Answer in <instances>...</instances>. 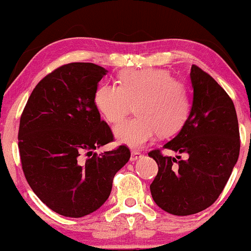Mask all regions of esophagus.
Listing matches in <instances>:
<instances>
[{
    "label": "esophagus",
    "instance_id": "1",
    "mask_svg": "<svg viewBox=\"0 0 251 251\" xmlns=\"http://www.w3.org/2000/svg\"><path fill=\"white\" fill-rule=\"evenodd\" d=\"M139 157H142V153L138 152V151H131V156H130V161H136L138 160Z\"/></svg>",
    "mask_w": 251,
    "mask_h": 251
}]
</instances>
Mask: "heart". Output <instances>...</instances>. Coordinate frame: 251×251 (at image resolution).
Listing matches in <instances>:
<instances>
[{"mask_svg": "<svg viewBox=\"0 0 251 251\" xmlns=\"http://www.w3.org/2000/svg\"><path fill=\"white\" fill-rule=\"evenodd\" d=\"M94 101L111 123L122 121L135 104L136 118L114 129L119 142L131 147H142L156 133L175 135L183 128L191 111L186 85L160 68L121 71L118 84L99 85Z\"/></svg>", "mask_w": 251, "mask_h": 251, "instance_id": "heart-1", "label": "heart"}]
</instances>
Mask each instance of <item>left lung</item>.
Returning <instances> with one entry per match:
<instances>
[{
  "instance_id": "8db88e82",
  "label": "left lung",
  "mask_w": 251,
  "mask_h": 251,
  "mask_svg": "<svg viewBox=\"0 0 251 251\" xmlns=\"http://www.w3.org/2000/svg\"><path fill=\"white\" fill-rule=\"evenodd\" d=\"M193 102L179 133L163 149L186 153L187 160L149 153L159 166L151 184L153 200L176 216L197 214L224 190L240 153L238 116L232 99L208 73L191 67ZM177 159H180L177 157Z\"/></svg>"
}]
</instances>
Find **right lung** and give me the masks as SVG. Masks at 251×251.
<instances>
[{
    "label": "right lung",
    "mask_w": 251,
    "mask_h": 251,
    "mask_svg": "<svg viewBox=\"0 0 251 251\" xmlns=\"http://www.w3.org/2000/svg\"><path fill=\"white\" fill-rule=\"evenodd\" d=\"M106 73L92 63L56 68L34 88L20 116L18 147L27 183L65 217H83L100 208L115 174L130 159L126 145L94 152L114 139L94 101Z\"/></svg>",
    "instance_id": "right-lung-1"
}]
</instances>
